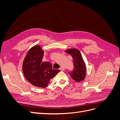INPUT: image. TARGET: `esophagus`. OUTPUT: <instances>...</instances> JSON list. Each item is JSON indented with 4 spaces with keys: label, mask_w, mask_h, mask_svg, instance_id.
<instances>
[{
    "label": "esophagus",
    "mask_w": 120,
    "mask_h": 120,
    "mask_svg": "<svg viewBox=\"0 0 120 120\" xmlns=\"http://www.w3.org/2000/svg\"><path fill=\"white\" fill-rule=\"evenodd\" d=\"M60 70H61V71H64V70H65V68H64V67H61L60 68Z\"/></svg>",
    "instance_id": "obj_1"
}]
</instances>
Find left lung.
<instances>
[{
    "instance_id": "obj_1",
    "label": "left lung",
    "mask_w": 120,
    "mask_h": 120,
    "mask_svg": "<svg viewBox=\"0 0 120 120\" xmlns=\"http://www.w3.org/2000/svg\"><path fill=\"white\" fill-rule=\"evenodd\" d=\"M65 52L71 54L74 60V71L69 74L75 82L83 81L86 78V68L81 52L76 49H68Z\"/></svg>"
}]
</instances>
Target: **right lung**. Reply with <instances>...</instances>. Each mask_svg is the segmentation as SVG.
Returning <instances> with one entry per match:
<instances>
[{
  "label": "right lung",
  "instance_id": "add662e5",
  "mask_svg": "<svg viewBox=\"0 0 120 120\" xmlns=\"http://www.w3.org/2000/svg\"><path fill=\"white\" fill-rule=\"evenodd\" d=\"M44 51L39 45L30 49L22 64V70L27 81L33 86L44 88L47 86L50 79H53L59 70H53L49 62L41 63Z\"/></svg>",
  "mask_w": 120,
  "mask_h": 120
}]
</instances>
